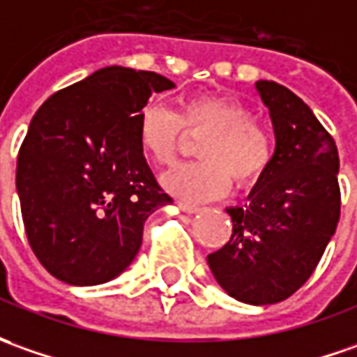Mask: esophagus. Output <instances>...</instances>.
<instances>
[{
  "instance_id": "esophagus-1",
  "label": "esophagus",
  "mask_w": 357,
  "mask_h": 357,
  "mask_svg": "<svg viewBox=\"0 0 357 357\" xmlns=\"http://www.w3.org/2000/svg\"><path fill=\"white\" fill-rule=\"evenodd\" d=\"M178 207L183 211V213H189V215H193V213H199V211H201L197 205H191V203H185V201H178Z\"/></svg>"
}]
</instances>
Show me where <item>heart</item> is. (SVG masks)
Masks as SVG:
<instances>
[{"label": "heart", "mask_w": 357, "mask_h": 357, "mask_svg": "<svg viewBox=\"0 0 357 357\" xmlns=\"http://www.w3.org/2000/svg\"><path fill=\"white\" fill-rule=\"evenodd\" d=\"M188 137H201V160L164 174L162 185L188 201L222 197L230 179L238 188L258 183L273 162V138L256 123L254 111L234 97L193 96L178 111L146 105L138 115V146L150 162L169 166Z\"/></svg>", "instance_id": "heart-1"}]
</instances>
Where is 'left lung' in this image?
Segmentation results:
<instances>
[{"label": "left lung", "instance_id": "obj_1", "mask_svg": "<svg viewBox=\"0 0 357 357\" xmlns=\"http://www.w3.org/2000/svg\"><path fill=\"white\" fill-rule=\"evenodd\" d=\"M270 109L275 154L242 207H229L232 236L207 256L230 297L273 305L312 275L340 219L338 148L311 107L275 82H256Z\"/></svg>", "mask_w": 357, "mask_h": 357}]
</instances>
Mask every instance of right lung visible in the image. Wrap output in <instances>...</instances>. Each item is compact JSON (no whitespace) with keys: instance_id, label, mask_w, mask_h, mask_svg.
<instances>
[{"instance_id":"right-lung-1","label":"right lung","mask_w":357,"mask_h":357,"mask_svg":"<svg viewBox=\"0 0 357 357\" xmlns=\"http://www.w3.org/2000/svg\"><path fill=\"white\" fill-rule=\"evenodd\" d=\"M176 87L156 72L107 66L50 96L17 158L29 244L68 285H99L127 270L146 219L172 203L138 146L140 111Z\"/></svg>"}]
</instances>
